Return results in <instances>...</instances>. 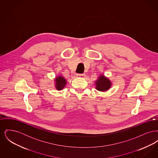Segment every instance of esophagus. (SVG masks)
Segmentation results:
<instances>
[{
    "instance_id": "34e87169",
    "label": "esophagus",
    "mask_w": 158,
    "mask_h": 158,
    "mask_svg": "<svg viewBox=\"0 0 158 158\" xmlns=\"http://www.w3.org/2000/svg\"><path fill=\"white\" fill-rule=\"evenodd\" d=\"M76 76H77V77H84L85 75V74H77Z\"/></svg>"
}]
</instances>
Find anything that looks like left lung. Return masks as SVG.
I'll return each instance as SVG.
<instances>
[{"label":"left lung","instance_id":"1","mask_svg":"<svg viewBox=\"0 0 158 158\" xmlns=\"http://www.w3.org/2000/svg\"><path fill=\"white\" fill-rule=\"evenodd\" d=\"M95 85H96V89L101 92H105L110 89L112 86V83L108 77L104 75H101L95 81Z\"/></svg>","mask_w":158,"mask_h":158}]
</instances>
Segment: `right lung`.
Returning <instances> with one entry per match:
<instances>
[{"mask_svg": "<svg viewBox=\"0 0 158 158\" xmlns=\"http://www.w3.org/2000/svg\"><path fill=\"white\" fill-rule=\"evenodd\" d=\"M55 81V88L58 90H62L64 88L65 86L66 85L67 81L66 79L61 76H57L54 79Z\"/></svg>", "mask_w": 158, "mask_h": 158, "instance_id": "right-lung-1", "label": "right lung"}]
</instances>
